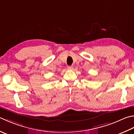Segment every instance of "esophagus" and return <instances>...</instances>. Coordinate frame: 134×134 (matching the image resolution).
I'll return each mask as SVG.
<instances>
[{"mask_svg": "<svg viewBox=\"0 0 134 134\" xmlns=\"http://www.w3.org/2000/svg\"><path fill=\"white\" fill-rule=\"evenodd\" d=\"M67 69H69V70H72V69H73V67L72 66H71V65H69V66H68L67 67Z\"/></svg>", "mask_w": 134, "mask_h": 134, "instance_id": "34e87169", "label": "esophagus"}]
</instances>
